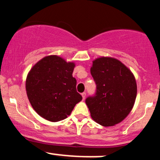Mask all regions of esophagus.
<instances>
[{
    "label": "esophagus",
    "mask_w": 160,
    "mask_h": 160,
    "mask_svg": "<svg viewBox=\"0 0 160 160\" xmlns=\"http://www.w3.org/2000/svg\"><path fill=\"white\" fill-rule=\"evenodd\" d=\"M81 95H82V100H84V99H85V98H86V92H84L81 93Z\"/></svg>",
    "instance_id": "obj_1"
}]
</instances>
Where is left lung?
Here are the masks:
<instances>
[{
	"label": "left lung",
	"instance_id": "1",
	"mask_svg": "<svg viewBox=\"0 0 160 160\" xmlns=\"http://www.w3.org/2000/svg\"><path fill=\"white\" fill-rule=\"evenodd\" d=\"M90 72L96 92L86 99L92 118L103 126L122 122L132 109L137 95L135 78L120 61L101 57L92 62Z\"/></svg>",
	"mask_w": 160,
	"mask_h": 160
}]
</instances>
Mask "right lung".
I'll list each match as a JSON object with an SVG mask.
<instances>
[{"instance_id": "obj_1", "label": "right lung", "mask_w": 160, "mask_h": 160, "mask_svg": "<svg viewBox=\"0 0 160 160\" xmlns=\"http://www.w3.org/2000/svg\"><path fill=\"white\" fill-rule=\"evenodd\" d=\"M74 62L58 56H48L32 67L28 74L25 89L32 108L40 117L51 122L67 118L82 100L77 92L72 74Z\"/></svg>"}]
</instances>
